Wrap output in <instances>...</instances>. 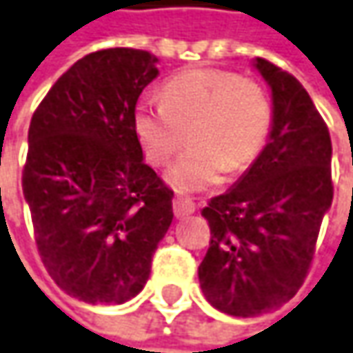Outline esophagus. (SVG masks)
<instances>
[{
	"instance_id": "1",
	"label": "esophagus",
	"mask_w": 353,
	"mask_h": 353,
	"mask_svg": "<svg viewBox=\"0 0 353 353\" xmlns=\"http://www.w3.org/2000/svg\"><path fill=\"white\" fill-rule=\"evenodd\" d=\"M194 212H196V203L190 197L177 196L174 199V214H176V218H185V216H190Z\"/></svg>"
}]
</instances>
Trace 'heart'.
<instances>
[{
    "instance_id": "obj_1",
    "label": "heart",
    "mask_w": 353,
    "mask_h": 353,
    "mask_svg": "<svg viewBox=\"0 0 353 353\" xmlns=\"http://www.w3.org/2000/svg\"><path fill=\"white\" fill-rule=\"evenodd\" d=\"M272 99L263 85L228 70L199 68L174 75L161 88V103L139 101L132 128L152 165L170 163L185 137L194 143L170 170L179 192L216 185L261 154L272 132Z\"/></svg>"
}]
</instances>
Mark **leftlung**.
Wrapping results in <instances>:
<instances>
[{
  "label": "left lung",
  "mask_w": 353,
  "mask_h": 353,
  "mask_svg": "<svg viewBox=\"0 0 353 353\" xmlns=\"http://www.w3.org/2000/svg\"><path fill=\"white\" fill-rule=\"evenodd\" d=\"M256 68L274 97L270 143L230 192L201 210L212 234L197 268L201 292L236 318L296 296L334 197L332 139L312 97L276 63L258 57Z\"/></svg>",
  "instance_id": "8db88e82"
}]
</instances>
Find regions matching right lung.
Returning <instances> with one entry per match:
<instances>
[{"instance_id": "1", "label": "right lung", "mask_w": 353, "mask_h": 353, "mask_svg": "<svg viewBox=\"0 0 353 353\" xmlns=\"http://www.w3.org/2000/svg\"><path fill=\"white\" fill-rule=\"evenodd\" d=\"M143 50L88 53L33 112L21 172L35 245L53 281L88 303L141 292L172 219L174 192L143 161L132 115L157 77Z\"/></svg>"}]
</instances>
